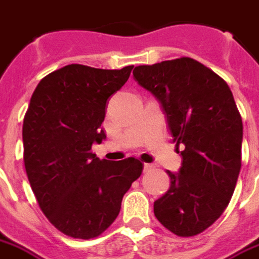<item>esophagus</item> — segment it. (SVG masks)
Returning <instances> with one entry per match:
<instances>
[{"instance_id":"obj_1","label":"esophagus","mask_w":259,"mask_h":259,"mask_svg":"<svg viewBox=\"0 0 259 259\" xmlns=\"http://www.w3.org/2000/svg\"><path fill=\"white\" fill-rule=\"evenodd\" d=\"M151 169H153V166L149 165V163H145V165H144V171H145V173H146V171H149V170H151Z\"/></svg>"}]
</instances>
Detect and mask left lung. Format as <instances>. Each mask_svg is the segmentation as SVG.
Instances as JSON below:
<instances>
[{"label":"left lung","mask_w":259,"mask_h":259,"mask_svg":"<svg viewBox=\"0 0 259 259\" xmlns=\"http://www.w3.org/2000/svg\"><path fill=\"white\" fill-rule=\"evenodd\" d=\"M133 75L158 100L182 146V166L167 170L170 188L154 202V215L176 235L199 234L228 207L241 170L243 126L232 90L189 57L141 65Z\"/></svg>","instance_id":"obj_1"}]
</instances>
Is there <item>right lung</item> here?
Returning a JSON list of instances; mask_svg holds the SVG:
<instances>
[{"mask_svg": "<svg viewBox=\"0 0 259 259\" xmlns=\"http://www.w3.org/2000/svg\"><path fill=\"white\" fill-rule=\"evenodd\" d=\"M132 69L68 65L44 77L30 98L22 126L27 180L50 224L73 238L102 234L144 169L132 157L113 162L92 153L106 138V101Z\"/></svg>", "mask_w": 259, "mask_h": 259, "instance_id": "obj_1", "label": "right lung"}]
</instances>
